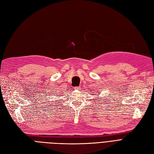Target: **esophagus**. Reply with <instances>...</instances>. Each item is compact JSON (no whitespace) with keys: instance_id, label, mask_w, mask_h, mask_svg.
<instances>
[{"instance_id":"esophagus-1","label":"esophagus","mask_w":154,"mask_h":154,"mask_svg":"<svg viewBox=\"0 0 154 154\" xmlns=\"http://www.w3.org/2000/svg\"><path fill=\"white\" fill-rule=\"evenodd\" d=\"M80 87H74V89L79 90V89H80Z\"/></svg>"}]
</instances>
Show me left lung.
<instances>
[{
	"mask_svg": "<svg viewBox=\"0 0 154 154\" xmlns=\"http://www.w3.org/2000/svg\"><path fill=\"white\" fill-rule=\"evenodd\" d=\"M99 94H100V93H99Z\"/></svg>",
	"mask_w": 154,
	"mask_h": 154,
	"instance_id": "8db88e82",
	"label": "left lung"
}]
</instances>
